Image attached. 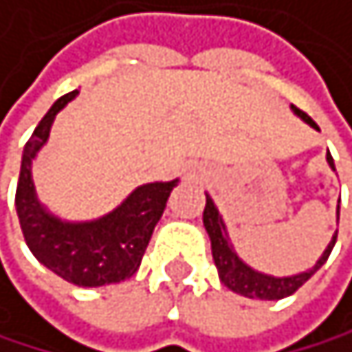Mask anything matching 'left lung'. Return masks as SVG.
Returning <instances> with one entry per match:
<instances>
[{
	"instance_id": "left-lung-1",
	"label": "left lung",
	"mask_w": 352,
	"mask_h": 352,
	"mask_svg": "<svg viewBox=\"0 0 352 352\" xmlns=\"http://www.w3.org/2000/svg\"><path fill=\"white\" fill-rule=\"evenodd\" d=\"M292 112L296 116L303 118V121L309 127L318 129V125H316L305 112H300L296 105H292ZM327 162H329V166L336 170L331 153H327ZM338 221H340V206H338ZM203 225H206V231H208L210 242H212V257H214L216 268H219L221 281L229 287L231 292L242 294V296H249V298H262V300H279V298H285V296L294 294L307 279H311V275H314L316 270H320V266L327 262L329 255H331L333 244L338 240V231H336L331 242L327 244L324 253L318 257V262H316L311 268H307L303 272H296V275L275 277V275H266V272H259V270L251 268L249 264H244L242 259L238 257V253L234 251V244L229 242L227 227L223 223V216H221L219 208L214 206V201H212L210 195H206Z\"/></svg>"
}]
</instances>
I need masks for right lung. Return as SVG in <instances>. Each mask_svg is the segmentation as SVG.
Returning a JSON list of instances; mask_svg holds the SVG:
<instances>
[{
    "label": "right lung",
    "instance_id": "right-lung-1",
    "mask_svg": "<svg viewBox=\"0 0 352 352\" xmlns=\"http://www.w3.org/2000/svg\"><path fill=\"white\" fill-rule=\"evenodd\" d=\"M77 97H60L28 140L16 184L14 206L30 251L43 266L80 287H99L129 279L140 268L151 234L179 179L142 184L121 206L95 221H62L36 197L32 162L45 146L56 114Z\"/></svg>",
    "mask_w": 352,
    "mask_h": 352
}]
</instances>
